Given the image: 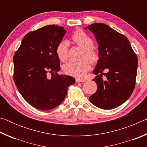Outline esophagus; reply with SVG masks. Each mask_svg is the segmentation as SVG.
<instances>
[{
  "mask_svg": "<svg viewBox=\"0 0 147 147\" xmlns=\"http://www.w3.org/2000/svg\"><path fill=\"white\" fill-rule=\"evenodd\" d=\"M76 82H86V80L76 78Z\"/></svg>",
  "mask_w": 147,
  "mask_h": 147,
  "instance_id": "1",
  "label": "esophagus"
}]
</instances>
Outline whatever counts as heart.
<instances>
[{"label": "heart", "instance_id": "b5f03b06", "mask_svg": "<svg viewBox=\"0 0 147 147\" xmlns=\"http://www.w3.org/2000/svg\"><path fill=\"white\" fill-rule=\"evenodd\" d=\"M72 40L76 45L83 50L82 58H86L94 63L97 60L98 56L96 52L92 49L93 41L85 32L82 30H77L72 36ZM56 53L58 59L61 61L67 60L68 57V43L66 41H60L56 47ZM90 69V65L86 59L79 61H70L63 67L64 73L76 78H82Z\"/></svg>", "mask_w": 147, "mask_h": 147}]
</instances>
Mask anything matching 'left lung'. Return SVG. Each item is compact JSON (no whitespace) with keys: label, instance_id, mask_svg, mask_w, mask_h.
I'll use <instances>...</instances> for the list:
<instances>
[{"label":"left lung","instance_id":"8db88e82","mask_svg":"<svg viewBox=\"0 0 147 147\" xmlns=\"http://www.w3.org/2000/svg\"><path fill=\"white\" fill-rule=\"evenodd\" d=\"M84 29L93 32L98 45L99 58L93 71L97 90L89 100L99 108H115L128 100L135 88L138 57L128 39L107 24L93 23Z\"/></svg>","mask_w":147,"mask_h":147}]
</instances>
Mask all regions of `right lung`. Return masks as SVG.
<instances>
[{"label":"right lung","mask_w":147,"mask_h":147,"mask_svg":"<svg viewBox=\"0 0 147 147\" xmlns=\"http://www.w3.org/2000/svg\"><path fill=\"white\" fill-rule=\"evenodd\" d=\"M66 30L48 25L25 35L13 56V80L19 93L34 108L49 110L65 98L68 87L75 82L70 76L58 74L56 47ZM48 72L54 74L51 79Z\"/></svg>","instance_id":"obj_1"}]
</instances>
